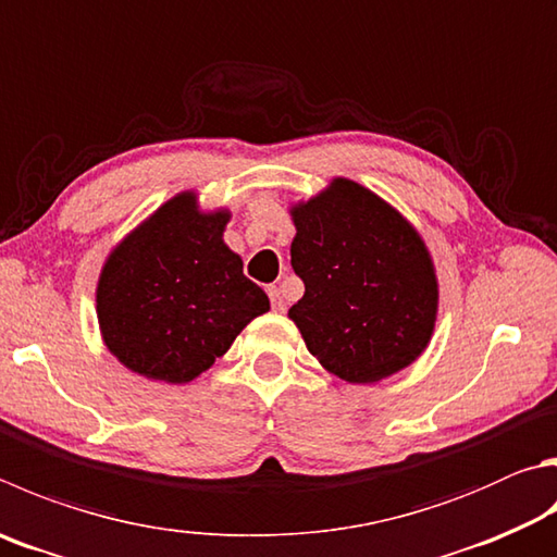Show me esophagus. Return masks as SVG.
Instances as JSON below:
<instances>
[{
  "mask_svg": "<svg viewBox=\"0 0 557 557\" xmlns=\"http://www.w3.org/2000/svg\"><path fill=\"white\" fill-rule=\"evenodd\" d=\"M268 295H270V301H272V309H275V311L285 309V299H282V289L277 285H270Z\"/></svg>",
  "mask_w": 557,
  "mask_h": 557,
  "instance_id": "34e87169",
  "label": "esophagus"
}]
</instances>
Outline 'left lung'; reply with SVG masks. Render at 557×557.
Returning <instances> with one entry per match:
<instances>
[{
  "instance_id": "obj_1",
  "label": "left lung",
  "mask_w": 557,
  "mask_h": 557,
  "mask_svg": "<svg viewBox=\"0 0 557 557\" xmlns=\"http://www.w3.org/2000/svg\"><path fill=\"white\" fill-rule=\"evenodd\" d=\"M289 214L297 226L292 268L305 282L289 319L311 356L352 384L411 366L438 311L436 270L417 228L346 177Z\"/></svg>"
}]
</instances>
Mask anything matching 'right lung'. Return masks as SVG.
<instances>
[{
	"label": "right lung",
	"instance_id": "obj_1",
	"mask_svg": "<svg viewBox=\"0 0 557 557\" xmlns=\"http://www.w3.org/2000/svg\"><path fill=\"white\" fill-rule=\"evenodd\" d=\"M226 209L195 191L165 201L109 252L97 319L111 356L148 380L191 382L224 356L270 299L224 244Z\"/></svg>",
	"mask_w": 557,
	"mask_h": 557
}]
</instances>
